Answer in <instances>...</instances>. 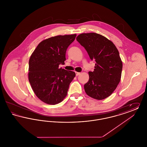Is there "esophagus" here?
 Returning a JSON list of instances; mask_svg holds the SVG:
<instances>
[{"label": "esophagus", "mask_w": 147, "mask_h": 147, "mask_svg": "<svg viewBox=\"0 0 147 147\" xmlns=\"http://www.w3.org/2000/svg\"><path fill=\"white\" fill-rule=\"evenodd\" d=\"M76 76H78L79 74H80V73H79V72H77V71H76Z\"/></svg>", "instance_id": "1"}]
</instances>
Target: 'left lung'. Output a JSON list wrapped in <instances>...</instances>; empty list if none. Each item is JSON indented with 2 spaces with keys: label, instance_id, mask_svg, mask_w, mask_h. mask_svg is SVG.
<instances>
[{
  "label": "left lung",
  "instance_id": "1",
  "mask_svg": "<svg viewBox=\"0 0 147 147\" xmlns=\"http://www.w3.org/2000/svg\"><path fill=\"white\" fill-rule=\"evenodd\" d=\"M77 40L96 62L94 71H89V81L84 85L86 94L99 100L109 97L121 78L122 62L118 49L112 41L94 32L80 34Z\"/></svg>",
  "mask_w": 147,
  "mask_h": 147
}]
</instances>
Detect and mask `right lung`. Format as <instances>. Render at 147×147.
I'll return each instance as SVG.
<instances>
[{
    "label": "right lung",
    "instance_id": "right-lung-1",
    "mask_svg": "<svg viewBox=\"0 0 147 147\" xmlns=\"http://www.w3.org/2000/svg\"><path fill=\"white\" fill-rule=\"evenodd\" d=\"M77 35H59L44 40L29 59L28 80L36 96L43 102L56 105L67 95L75 72L59 68L64 64L67 48Z\"/></svg>",
    "mask_w": 147,
    "mask_h": 147
}]
</instances>
